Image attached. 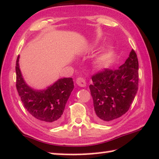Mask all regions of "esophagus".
<instances>
[{
	"label": "esophagus",
	"instance_id": "esophagus-1",
	"mask_svg": "<svg viewBox=\"0 0 159 159\" xmlns=\"http://www.w3.org/2000/svg\"><path fill=\"white\" fill-rule=\"evenodd\" d=\"M75 82H76V84L78 86H79L80 87H85L86 86V80H85L83 78H78V79H76V80H75Z\"/></svg>",
	"mask_w": 159,
	"mask_h": 159
}]
</instances>
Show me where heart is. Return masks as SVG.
<instances>
[{
	"mask_svg": "<svg viewBox=\"0 0 159 159\" xmlns=\"http://www.w3.org/2000/svg\"><path fill=\"white\" fill-rule=\"evenodd\" d=\"M108 60H109V56H108V55H107V54H103V55H101L97 58L96 62L98 66H105L108 64Z\"/></svg>",
	"mask_w": 159,
	"mask_h": 159,
	"instance_id": "1",
	"label": "heart"
}]
</instances>
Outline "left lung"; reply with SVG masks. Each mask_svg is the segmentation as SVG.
Returning a JSON list of instances; mask_svg holds the SVG:
<instances>
[{"label":"left lung","mask_w":159,"mask_h":159,"mask_svg":"<svg viewBox=\"0 0 159 159\" xmlns=\"http://www.w3.org/2000/svg\"><path fill=\"white\" fill-rule=\"evenodd\" d=\"M89 86L94 119L108 124L129 111L139 89V61L134 49L125 63L116 70L105 68L92 75Z\"/></svg>","instance_id":"8db88e82"}]
</instances>
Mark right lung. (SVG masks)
<instances>
[{
	"instance_id": "1",
	"label": "right lung",
	"mask_w": 159,
	"mask_h": 159,
	"mask_svg": "<svg viewBox=\"0 0 159 159\" xmlns=\"http://www.w3.org/2000/svg\"><path fill=\"white\" fill-rule=\"evenodd\" d=\"M16 63V89L23 105L35 119L49 125H57L62 121L66 102L73 89L72 78L59 79L43 91H35L23 80L18 65Z\"/></svg>"
}]
</instances>
